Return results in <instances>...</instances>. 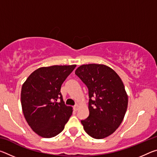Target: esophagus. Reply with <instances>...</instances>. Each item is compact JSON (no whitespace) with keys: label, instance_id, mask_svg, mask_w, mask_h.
Segmentation results:
<instances>
[{"label":"esophagus","instance_id":"obj_1","mask_svg":"<svg viewBox=\"0 0 157 157\" xmlns=\"http://www.w3.org/2000/svg\"><path fill=\"white\" fill-rule=\"evenodd\" d=\"M73 110L75 111H78V105H75V106H74V107H73Z\"/></svg>","mask_w":157,"mask_h":157}]
</instances>
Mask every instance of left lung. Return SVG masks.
I'll return each instance as SVG.
<instances>
[{
	"instance_id": "left-lung-1",
	"label": "left lung",
	"mask_w": 157,
	"mask_h": 157,
	"mask_svg": "<svg viewBox=\"0 0 157 157\" xmlns=\"http://www.w3.org/2000/svg\"><path fill=\"white\" fill-rule=\"evenodd\" d=\"M75 75L89 91V116L81 120L84 129L95 139L109 136L120 126L127 111L128 97L123 82L102 64L82 65Z\"/></svg>"
}]
</instances>
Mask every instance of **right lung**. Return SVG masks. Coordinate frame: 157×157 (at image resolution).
I'll return each instance as SVG.
<instances>
[{"label":"right lung","mask_w":157,"mask_h":157,"mask_svg":"<svg viewBox=\"0 0 157 157\" xmlns=\"http://www.w3.org/2000/svg\"><path fill=\"white\" fill-rule=\"evenodd\" d=\"M75 67L56 65L39 68L23 84L21 100L23 115L39 136L52 138L59 134L72 115V107L64 104L60 90Z\"/></svg>","instance_id":"right-lung-1"}]
</instances>
